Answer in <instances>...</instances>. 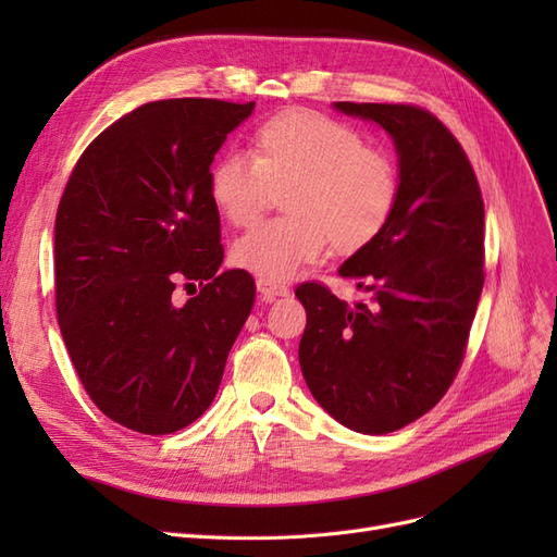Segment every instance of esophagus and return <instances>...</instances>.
Masks as SVG:
<instances>
[{
  "label": "esophagus",
  "instance_id": "obj_1",
  "mask_svg": "<svg viewBox=\"0 0 557 557\" xmlns=\"http://www.w3.org/2000/svg\"><path fill=\"white\" fill-rule=\"evenodd\" d=\"M258 293L264 301H274L276 297H288L290 288H288V285H281V283H274V281L258 278Z\"/></svg>",
  "mask_w": 557,
  "mask_h": 557
}]
</instances>
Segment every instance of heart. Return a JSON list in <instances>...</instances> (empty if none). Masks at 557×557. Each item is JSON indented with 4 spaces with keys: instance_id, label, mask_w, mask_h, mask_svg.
Instances as JSON below:
<instances>
[{
    "instance_id": "obj_1",
    "label": "heart",
    "mask_w": 557,
    "mask_h": 557,
    "mask_svg": "<svg viewBox=\"0 0 557 557\" xmlns=\"http://www.w3.org/2000/svg\"><path fill=\"white\" fill-rule=\"evenodd\" d=\"M252 156L225 150L209 170V197L227 223L246 227L288 190L290 215L267 221L232 246V262L264 281H290L334 250L356 252L391 223L399 197L393 160L330 115L290 109L250 137Z\"/></svg>"
}]
</instances>
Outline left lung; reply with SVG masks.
<instances>
[{
	"label": "left lung",
	"mask_w": 557,
	"mask_h": 557,
	"mask_svg": "<svg viewBox=\"0 0 557 557\" xmlns=\"http://www.w3.org/2000/svg\"><path fill=\"white\" fill-rule=\"evenodd\" d=\"M381 125L395 144L399 197L379 237L339 267L372 307L325 285L295 290L307 309L299 367L334 420L362 434L413 423L458 374L483 290V197L462 146L411 104L334 102Z\"/></svg>",
	"instance_id": "left-lung-1"
}]
</instances>
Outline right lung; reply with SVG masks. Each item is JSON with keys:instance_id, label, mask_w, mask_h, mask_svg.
<instances>
[{"instance_id": "add662e5", "label": "right lung", "mask_w": 557, "mask_h": 557, "mask_svg": "<svg viewBox=\"0 0 557 557\" xmlns=\"http://www.w3.org/2000/svg\"><path fill=\"white\" fill-rule=\"evenodd\" d=\"M256 102L162 99L83 150L55 218V307L76 374L97 409L141 434H172L205 413L256 301L223 264L209 197L213 156ZM178 280L202 290L183 308ZM190 283V284H191Z\"/></svg>"}]
</instances>
